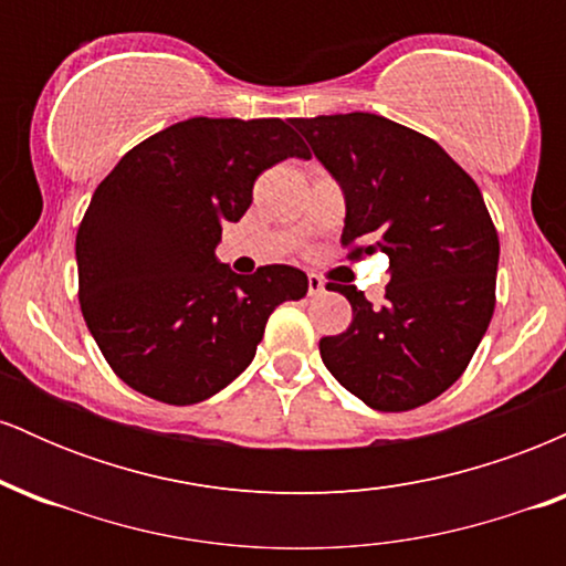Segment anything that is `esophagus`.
<instances>
[{"label": "esophagus", "mask_w": 566, "mask_h": 566, "mask_svg": "<svg viewBox=\"0 0 566 566\" xmlns=\"http://www.w3.org/2000/svg\"><path fill=\"white\" fill-rule=\"evenodd\" d=\"M324 292V279L316 274H308V295H322Z\"/></svg>", "instance_id": "obj_1"}]
</instances>
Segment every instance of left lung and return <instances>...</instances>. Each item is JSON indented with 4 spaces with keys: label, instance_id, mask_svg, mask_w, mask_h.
Instances as JSON below:
<instances>
[{
    "label": "left lung",
    "instance_id": "obj_1",
    "mask_svg": "<svg viewBox=\"0 0 566 566\" xmlns=\"http://www.w3.org/2000/svg\"><path fill=\"white\" fill-rule=\"evenodd\" d=\"M343 188L348 258L388 255L386 301L327 284L354 308L346 333L322 337V361L380 412L444 394L469 367L495 311L500 242L482 191L437 140L378 114L292 119Z\"/></svg>",
    "mask_w": 566,
    "mask_h": 566
}]
</instances>
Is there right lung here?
<instances>
[{"label": "right lung", "mask_w": 566, "mask_h": 566, "mask_svg": "<svg viewBox=\"0 0 566 566\" xmlns=\"http://www.w3.org/2000/svg\"><path fill=\"white\" fill-rule=\"evenodd\" d=\"M311 151L282 119H193L151 135L95 188L76 231L82 316L135 391L197 405L250 367L271 311L301 301L292 265L233 274L216 258L258 175Z\"/></svg>", "instance_id": "obj_1"}]
</instances>
